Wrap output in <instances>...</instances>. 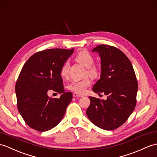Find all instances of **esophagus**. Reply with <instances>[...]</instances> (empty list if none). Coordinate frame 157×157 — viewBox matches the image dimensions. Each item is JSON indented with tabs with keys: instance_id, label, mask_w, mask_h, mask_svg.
I'll list each match as a JSON object with an SVG mask.
<instances>
[{
	"instance_id": "esophagus-1",
	"label": "esophagus",
	"mask_w": 157,
	"mask_h": 157,
	"mask_svg": "<svg viewBox=\"0 0 157 157\" xmlns=\"http://www.w3.org/2000/svg\"><path fill=\"white\" fill-rule=\"evenodd\" d=\"M72 95H73L74 97H82V95L77 94V93H76L72 94Z\"/></svg>"
}]
</instances>
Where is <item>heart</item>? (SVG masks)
<instances>
[{"mask_svg":"<svg viewBox=\"0 0 157 157\" xmlns=\"http://www.w3.org/2000/svg\"><path fill=\"white\" fill-rule=\"evenodd\" d=\"M76 60L82 65L86 68L88 69V73L93 77H97L100 74V68L98 67L93 65L94 59L90 53L86 51H80L76 56ZM68 68H69V63L68 61H66L63 64L60 68V74L63 78H67L68 74ZM91 85V80L89 78H86L81 81H74L71 82L68 85V89L71 91H73L77 94H83L86 91L88 87H89Z\"/></svg>","mask_w":157,"mask_h":157,"instance_id":"1","label":"heart"}]
</instances>
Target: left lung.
I'll list each match as a JSON object with an SVG mask.
<instances>
[{
	"label": "left lung",
	"instance_id": "left-lung-1",
	"mask_svg": "<svg viewBox=\"0 0 157 157\" xmlns=\"http://www.w3.org/2000/svg\"><path fill=\"white\" fill-rule=\"evenodd\" d=\"M101 59V78L93 88L94 93H104L106 100L89 97L86 115L97 127L116 129L132 113L136 104L138 82L131 61L113 46L100 44L93 49Z\"/></svg>",
	"mask_w": 157,
	"mask_h": 157
}]
</instances>
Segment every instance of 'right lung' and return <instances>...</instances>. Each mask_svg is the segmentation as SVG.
Segmentation results:
<instances>
[{
	"mask_svg": "<svg viewBox=\"0 0 157 157\" xmlns=\"http://www.w3.org/2000/svg\"><path fill=\"white\" fill-rule=\"evenodd\" d=\"M74 48H51L36 52L26 60L15 85L17 108L30 128L44 132L54 128L63 118L72 98L65 93L60 71ZM50 90L62 95L48 96Z\"/></svg>",
	"mask_w": 157,
	"mask_h": 157,
	"instance_id": "right-lung-1",
	"label": "right lung"
}]
</instances>
